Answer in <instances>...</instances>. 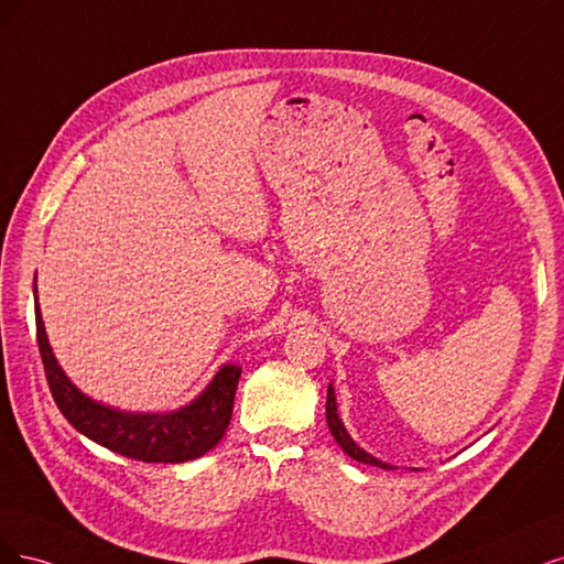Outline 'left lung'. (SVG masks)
<instances>
[{
    "label": "left lung",
    "instance_id": "8db88e82",
    "mask_svg": "<svg viewBox=\"0 0 564 564\" xmlns=\"http://www.w3.org/2000/svg\"><path fill=\"white\" fill-rule=\"evenodd\" d=\"M325 420H328L330 433L335 435L337 445H339L344 452H347L351 459H356V462H360V464L379 466V468H393L391 464L381 462V459L372 457L370 452H366V449H362V447H358V443L351 438L349 431L344 429V424H341V420H339V414H337V398H335V389H333V384L328 387V401H325Z\"/></svg>",
    "mask_w": 564,
    "mask_h": 564
}]
</instances>
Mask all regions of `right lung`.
I'll return each mask as SVG.
<instances>
[{
  "label": "right lung",
  "instance_id": "add662e5",
  "mask_svg": "<svg viewBox=\"0 0 564 564\" xmlns=\"http://www.w3.org/2000/svg\"><path fill=\"white\" fill-rule=\"evenodd\" d=\"M34 318H37V344L53 401L65 420L86 438L148 464L192 462L223 441L241 377L239 366L225 362L208 387L185 408L173 412H126L94 401L72 384V379L58 366L37 302V276H34Z\"/></svg>",
  "mask_w": 564,
  "mask_h": 564
}]
</instances>
